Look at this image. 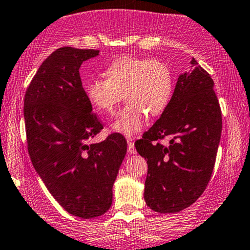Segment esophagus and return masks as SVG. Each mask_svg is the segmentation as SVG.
Returning a JSON list of instances; mask_svg holds the SVG:
<instances>
[{"label": "esophagus", "mask_w": 250, "mask_h": 250, "mask_svg": "<svg viewBox=\"0 0 250 250\" xmlns=\"http://www.w3.org/2000/svg\"><path fill=\"white\" fill-rule=\"evenodd\" d=\"M127 142H128V153H129V154H135L136 149H135V146H134V142L131 141L130 139H128Z\"/></svg>", "instance_id": "34e87169"}]
</instances>
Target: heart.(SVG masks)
Instances as JSON below:
<instances>
[{"instance_id":"heart-1","label":"heart","mask_w":250,"mask_h":250,"mask_svg":"<svg viewBox=\"0 0 250 250\" xmlns=\"http://www.w3.org/2000/svg\"><path fill=\"white\" fill-rule=\"evenodd\" d=\"M106 79L91 78L84 85L89 102L102 114H111L125 96L127 104L119 111L111 129L133 136L146 125L148 114H163L172 100L174 76L166 62L125 56L104 71Z\"/></svg>"}]
</instances>
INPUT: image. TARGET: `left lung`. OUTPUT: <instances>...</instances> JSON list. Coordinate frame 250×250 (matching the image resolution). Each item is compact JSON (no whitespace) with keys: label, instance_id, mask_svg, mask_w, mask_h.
I'll list each match as a JSON object with an SVG mask.
<instances>
[{"label":"left lung","instance_id":"8db88e82","mask_svg":"<svg viewBox=\"0 0 250 250\" xmlns=\"http://www.w3.org/2000/svg\"><path fill=\"white\" fill-rule=\"evenodd\" d=\"M192 72L178 78L165 111L142 139L138 153L148 164L145 201L161 213L179 212L193 204L207 188L217 154L222 112L213 81L192 58ZM170 139L168 146L158 140Z\"/></svg>","mask_w":250,"mask_h":250}]
</instances>
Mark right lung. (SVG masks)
<instances>
[{
    "label": "right lung",
    "mask_w": 250,
    "mask_h": 250,
    "mask_svg": "<svg viewBox=\"0 0 250 250\" xmlns=\"http://www.w3.org/2000/svg\"><path fill=\"white\" fill-rule=\"evenodd\" d=\"M97 49H56L24 95L28 153L49 193L71 215L94 218L110 209L112 185L127 141L119 133L91 144L103 129L82 85L79 67Z\"/></svg>",
    "instance_id": "right-lung-1"
}]
</instances>
